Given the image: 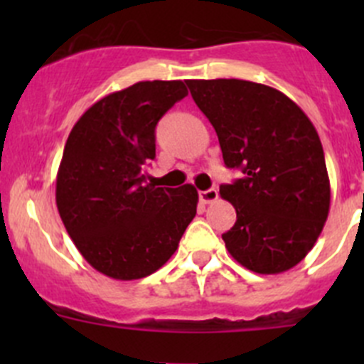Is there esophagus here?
Here are the masks:
<instances>
[{
  "label": "esophagus",
  "mask_w": 364,
  "mask_h": 364,
  "mask_svg": "<svg viewBox=\"0 0 364 364\" xmlns=\"http://www.w3.org/2000/svg\"><path fill=\"white\" fill-rule=\"evenodd\" d=\"M199 199H200V203H203V204L215 203V200L218 199V190H216V188L204 190V192L199 193Z\"/></svg>",
  "instance_id": "obj_1"
}]
</instances>
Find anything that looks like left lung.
Returning <instances> with one entry per match:
<instances>
[{
    "label": "left lung",
    "mask_w": 364,
    "mask_h": 364,
    "mask_svg": "<svg viewBox=\"0 0 364 364\" xmlns=\"http://www.w3.org/2000/svg\"><path fill=\"white\" fill-rule=\"evenodd\" d=\"M218 135L223 161L243 178L220 186L236 209L222 234L247 269L278 274L306 257L328 220L331 186L308 116L282 91L241 79L186 80Z\"/></svg>",
    "instance_id": "8db88e82"
}]
</instances>
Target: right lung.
Instances as JSON below:
<instances>
[{
	"label": "right lung",
	"mask_w": 364,
	"mask_h": 364,
	"mask_svg": "<svg viewBox=\"0 0 364 364\" xmlns=\"http://www.w3.org/2000/svg\"><path fill=\"white\" fill-rule=\"evenodd\" d=\"M186 95L183 80H142L91 105L70 132L56 205L77 250L105 277L155 273L196 216L193 185L161 188L146 172L156 123Z\"/></svg>",
	"instance_id": "obj_1"
}]
</instances>
